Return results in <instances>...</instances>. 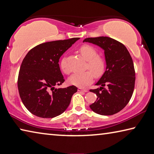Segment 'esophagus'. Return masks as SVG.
<instances>
[{
    "instance_id": "1",
    "label": "esophagus",
    "mask_w": 154,
    "mask_h": 154,
    "mask_svg": "<svg viewBox=\"0 0 154 154\" xmlns=\"http://www.w3.org/2000/svg\"><path fill=\"white\" fill-rule=\"evenodd\" d=\"M78 91H79V92H88L87 90L82 89V88H78Z\"/></svg>"
}]
</instances>
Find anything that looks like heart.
<instances>
[{
	"mask_svg": "<svg viewBox=\"0 0 154 154\" xmlns=\"http://www.w3.org/2000/svg\"><path fill=\"white\" fill-rule=\"evenodd\" d=\"M79 53L82 58L87 61L86 69L90 71H85L82 73L72 75L68 79V82L72 85L83 88L90 84L93 81V75L99 77L103 75L105 71V62L100 57L97 56L98 54L93 47L88 45H83L79 49ZM62 71L65 74H69L70 71L66 66L65 60H62L60 64Z\"/></svg>",
	"mask_w": 154,
	"mask_h": 154,
	"instance_id": "b5f03b06",
	"label": "heart"
}]
</instances>
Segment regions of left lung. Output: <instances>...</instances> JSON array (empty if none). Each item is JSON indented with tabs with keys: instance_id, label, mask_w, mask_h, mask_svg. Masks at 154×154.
I'll return each mask as SVG.
<instances>
[{
	"instance_id": "1",
	"label": "left lung",
	"mask_w": 154,
	"mask_h": 154,
	"mask_svg": "<svg viewBox=\"0 0 154 154\" xmlns=\"http://www.w3.org/2000/svg\"><path fill=\"white\" fill-rule=\"evenodd\" d=\"M88 42L102 48L105 52L106 70L96 85L90 90L98 96L90 109L99 115L111 116L122 110L131 98L135 83L133 61L123 44L107 36L87 38Z\"/></svg>"
}]
</instances>
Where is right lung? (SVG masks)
<instances>
[{
	"mask_svg": "<svg viewBox=\"0 0 154 154\" xmlns=\"http://www.w3.org/2000/svg\"><path fill=\"white\" fill-rule=\"evenodd\" d=\"M79 38L50 41L28 51L21 64L17 79L23 104L31 113L53 118L68 108L77 88H56L64 82L59 66L61 56Z\"/></svg>",
	"mask_w": 154,
	"mask_h": 154,
	"instance_id": "add662e5",
	"label": "right lung"
}]
</instances>
